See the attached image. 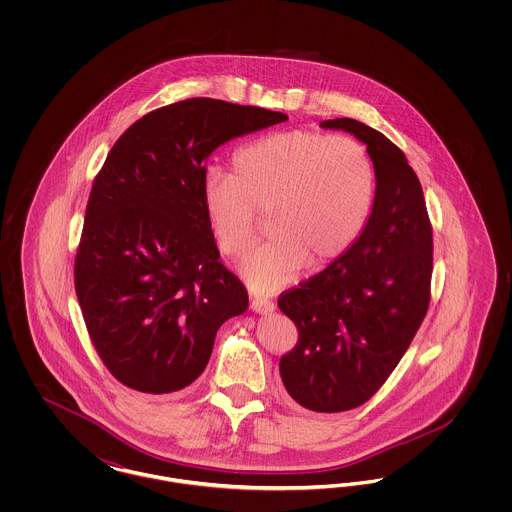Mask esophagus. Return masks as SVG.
Returning a JSON list of instances; mask_svg holds the SVG:
<instances>
[{
	"mask_svg": "<svg viewBox=\"0 0 512 512\" xmlns=\"http://www.w3.org/2000/svg\"><path fill=\"white\" fill-rule=\"evenodd\" d=\"M251 309L259 315H270V313L276 311V305L272 301H267V299H253Z\"/></svg>",
	"mask_w": 512,
	"mask_h": 512,
	"instance_id": "1",
	"label": "esophagus"
}]
</instances>
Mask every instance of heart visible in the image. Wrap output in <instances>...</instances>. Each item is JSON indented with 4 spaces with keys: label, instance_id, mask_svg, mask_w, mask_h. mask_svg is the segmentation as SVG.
Returning <instances> with one entry per match:
<instances>
[{
    "label": "heart",
    "instance_id": "obj_1",
    "mask_svg": "<svg viewBox=\"0 0 512 512\" xmlns=\"http://www.w3.org/2000/svg\"><path fill=\"white\" fill-rule=\"evenodd\" d=\"M203 209L220 251L240 257L268 215L270 242L240 265L245 284L272 293L305 267L334 265L359 242L376 197V172L359 142L313 130L265 136L234 157V176L209 171Z\"/></svg>",
    "mask_w": 512,
    "mask_h": 512
}]
</instances>
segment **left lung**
<instances>
[{"label": "left lung", "instance_id": "1", "mask_svg": "<svg viewBox=\"0 0 512 512\" xmlns=\"http://www.w3.org/2000/svg\"><path fill=\"white\" fill-rule=\"evenodd\" d=\"M363 142L376 197L363 236L340 261L282 293L299 332L280 359L293 401L341 413L368 401L409 349L430 305L432 224L418 176L382 132L355 119L320 122Z\"/></svg>", "mask_w": 512, "mask_h": 512}]
</instances>
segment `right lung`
<instances>
[{
	"label": "right lung",
	"instance_id": "obj_1",
	"mask_svg": "<svg viewBox=\"0 0 512 512\" xmlns=\"http://www.w3.org/2000/svg\"><path fill=\"white\" fill-rule=\"evenodd\" d=\"M284 121L263 107L184 99L134 122L109 151L88 199L74 288L101 361L124 386H190L222 322L247 309L203 209L205 165L222 144Z\"/></svg>",
	"mask_w": 512,
	"mask_h": 512
}]
</instances>
